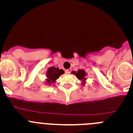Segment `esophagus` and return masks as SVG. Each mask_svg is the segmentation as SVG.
I'll return each instance as SVG.
<instances>
[{
    "mask_svg": "<svg viewBox=\"0 0 133 133\" xmlns=\"http://www.w3.org/2000/svg\"><path fill=\"white\" fill-rule=\"evenodd\" d=\"M71 72V69H68L65 70V73H66V74H69Z\"/></svg>",
    "mask_w": 133,
    "mask_h": 133,
    "instance_id": "34e87169",
    "label": "esophagus"
}]
</instances>
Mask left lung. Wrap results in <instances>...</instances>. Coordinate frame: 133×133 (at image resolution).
<instances>
[{
  "mask_svg": "<svg viewBox=\"0 0 133 133\" xmlns=\"http://www.w3.org/2000/svg\"><path fill=\"white\" fill-rule=\"evenodd\" d=\"M72 73L76 75V76L77 77V78L78 79V80H82L83 83L85 82V80H86L85 76H86L87 74L83 69H79V70H78L77 72L73 71Z\"/></svg>",
  "mask_w": 133,
  "mask_h": 133,
  "instance_id": "obj_1",
  "label": "left lung"
}]
</instances>
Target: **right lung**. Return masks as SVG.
<instances>
[{
  "instance_id": "add662e5",
  "label": "right lung",
  "mask_w": 133,
  "mask_h": 133,
  "mask_svg": "<svg viewBox=\"0 0 133 133\" xmlns=\"http://www.w3.org/2000/svg\"><path fill=\"white\" fill-rule=\"evenodd\" d=\"M63 73H64V71L63 69H60L58 68L55 67H51L48 69L46 73V76L48 78L46 80L47 83L49 85L53 84Z\"/></svg>"
}]
</instances>
